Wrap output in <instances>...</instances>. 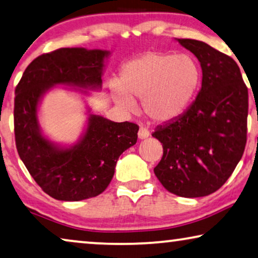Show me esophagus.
<instances>
[{"mask_svg": "<svg viewBox=\"0 0 258 258\" xmlns=\"http://www.w3.org/2000/svg\"><path fill=\"white\" fill-rule=\"evenodd\" d=\"M138 137H139V139H141V140L147 139V138L149 137L148 130H146V128H144V127H140L139 132H138Z\"/></svg>", "mask_w": 258, "mask_h": 258, "instance_id": "34e87169", "label": "esophagus"}]
</instances>
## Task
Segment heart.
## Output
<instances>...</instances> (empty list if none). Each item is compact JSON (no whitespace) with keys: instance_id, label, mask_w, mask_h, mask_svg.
<instances>
[{"instance_id":"b5f03b06","label":"heart","mask_w":258,"mask_h":258,"mask_svg":"<svg viewBox=\"0 0 258 258\" xmlns=\"http://www.w3.org/2000/svg\"><path fill=\"white\" fill-rule=\"evenodd\" d=\"M199 79V68L191 56L149 52L122 67L119 86L111 88V95L116 104L128 112L136 110L134 98H141L146 116L166 124L187 110Z\"/></svg>"}]
</instances>
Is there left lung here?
Masks as SVG:
<instances>
[{"label":"left lung","mask_w":258,"mask_h":258,"mask_svg":"<svg viewBox=\"0 0 258 258\" xmlns=\"http://www.w3.org/2000/svg\"><path fill=\"white\" fill-rule=\"evenodd\" d=\"M175 40L198 59L202 88L182 116L152 134L163 146L154 172L171 194L204 197L224 185L243 155L248 89L232 57L204 41Z\"/></svg>","instance_id":"left-lung-1"}]
</instances>
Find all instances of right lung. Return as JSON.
<instances>
[{"mask_svg":"<svg viewBox=\"0 0 258 258\" xmlns=\"http://www.w3.org/2000/svg\"><path fill=\"white\" fill-rule=\"evenodd\" d=\"M109 55L105 49H56L34 59L15 90L19 157L38 185L57 201L79 202L101 195L113 177L119 156L137 142L139 126L95 114L86 101L87 122L73 144L52 140L40 126L45 95L55 87L84 96L99 91Z\"/></svg>","mask_w":258,"mask_h":258,"instance_id":"obj_1","label":"right lung"}]
</instances>
